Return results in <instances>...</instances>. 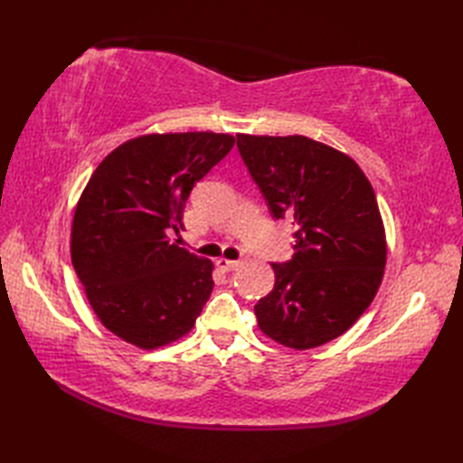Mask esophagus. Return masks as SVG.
<instances>
[{"instance_id":"esophagus-1","label":"esophagus","mask_w":463,"mask_h":463,"mask_svg":"<svg viewBox=\"0 0 463 463\" xmlns=\"http://www.w3.org/2000/svg\"><path fill=\"white\" fill-rule=\"evenodd\" d=\"M241 264H242V260H229V259H219V260H216V267H219L221 270H226V272L237 270Z\"/></svg>"}]
</instances>
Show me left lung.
<instances>
[{"label": "left lung", "mask_w": 463, "mask_h": 463, "mask_svg": "<svg viewBox=\"0 0 463 463\" xmlns=\"http://www.w3.org/2000/svg\"><path fill=\"white\" fill-rule=\"evenodd\" d=\"M244 165L274 219H294V254L272 262L274 288L254 307L260 330L288 348L322 346L376 297L386 234L366 175L308 137L237 135Z\"/></svg>", "instance_id": "8db88e82"}]
</instances>
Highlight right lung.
<instances>
[{
    "mask_svg": "<svg viewBox=\"0 0 463 463\" xmlns=\"http://www.w3.org/2000/svg\"><path fill=\"white\" fill-rule=\"evenodd\" d=\"M234 137L143 135L97 166L77 203L71 262L107 330L155 350L189 332L213 292V262L171 242L194 183Z\"/></svg>",
    "mask_w": 463,
    "mask_h": 463,
    "instance_id": "add662e5",
    "label": "right lung"
}]
</instances>
